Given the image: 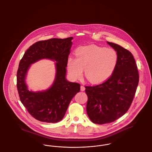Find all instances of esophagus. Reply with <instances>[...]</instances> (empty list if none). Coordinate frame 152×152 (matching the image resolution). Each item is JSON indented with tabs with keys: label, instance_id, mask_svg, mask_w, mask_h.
I'll list each match as a JSON object with an SVG mask.
<instances>
[{
	"label": "esophagus",
	"instance_id": "esophagus-1",
	"mask_svg": "<svg viewBox=\"0 0 152 152\" xmlns=\"http://www.w3.org/2000/svg\"><path fill=\"white\" fill-rule=\"evenodd\" d=\"M85 89H86V88H85L84 86H80V90H81V91H84Z\"/></svg>",
	"mask_w": 152,
	"mask_h": 152
}]
</instances>
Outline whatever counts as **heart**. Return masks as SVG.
<instances>
[{
	"mask_svg": "<svg viewBox=\"0 0 152 152\" xmlns=\"http://www.w3.org/2000/svg\"><path fill=\"white\" fill-rule=\"evenodd\" d=\"M76 58L68 60L67 68L75 79H80L85 68V75L92 83H101L110 77L118 61L117 51L112 48L96 45L80 47L76 51Z\"/></svg>",
	"mask_w": 152,
	"mask_h": 152,
	"instance_id": "b5f03b06",
	"label": "heart"
}]
</instances>
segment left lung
<instances>
[{
    "label": "left lung",
    "instance_id": "8db88e82",
    "mask_svg": "<svg viewBox=\"0 0 152 152\" xmlns=\"http://www.w3.org/2000/svg\"><path fill=\"white\" fill-rule=\"evenodd\" d=\"M107 43L118 54L115 71L100 84L85 86L87 115L97 124L113 122L128 110L139 81L137 66L130 51L118 44Z\"/></svg>",
    "mask_w": 152,
    "mask_h": 152
}]
</instances>
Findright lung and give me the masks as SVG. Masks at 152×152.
I'll return each instance as SVG.
<instances>
[{
    "label": "right lung",
    "mask_w": 152,
    "mask_h": 152,
    "mask_svg": "<svg viewBox=\"0 0 152 152\" xmlns=\"http://www.w3.org/2000/svg\"><path fill=\"white\" fill-rule=\"evenodd\" d=\"M73 38L39 41L29 47L20 61L16 76L19 98L29 114L40 121L55 123L61 121L73 97L80 92V84L69 82L65 79V68ZM45 58L57 62L55 81L45 91H29L25 83L27 70L31 64Z\"/></svg>",
    "instance_id": "right-lung-1"
}]
</instances>
